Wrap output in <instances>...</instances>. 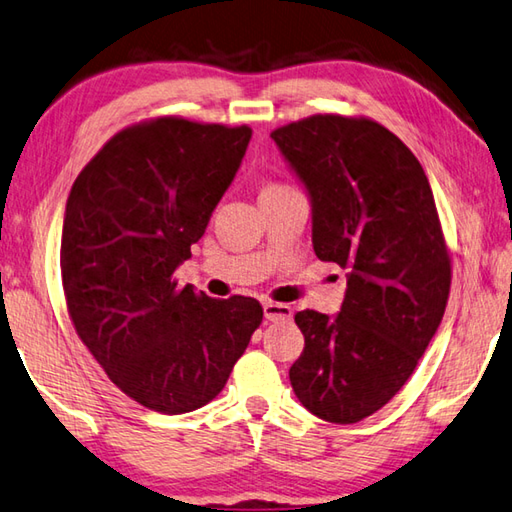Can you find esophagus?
Returning <instances> with one entry per match:
<instances>
[{"mask_svg": "<svg viewBox=\"0 0 512 512\" xmlns=\"http://www.w3.org/2000/svg\"><path fill=\"white\" fill-rule=\"evenodd\" d=\"M264 317L268 322H282V319L293 317V310L288 304H277V302H266L264 304Z\"/></svg>", "mask_w": 512, "mask_h": 512, "instance_id": "1", "label": "esophagus"}]
</instances>
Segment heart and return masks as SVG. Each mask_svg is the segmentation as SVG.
<instances>
[{"label": "heart", "mask_w": 512, "mask_h": 512, "mask_svg": "<svg viewBox=\"0 0 512 512\" xmlns=\"http://www.w3.org/2000/svg\"><path fill=\"white\" fill-rule=\"evenodd\" d=\"M279 188H288V186H282V184H266L262 193H266V190H279Z\"/></svg>", "instance_id": "heart-1"}]
</instances>
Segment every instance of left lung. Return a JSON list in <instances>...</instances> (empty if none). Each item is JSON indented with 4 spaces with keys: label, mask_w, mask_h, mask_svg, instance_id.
<instances>
[{
    "label": "left lung",
    "mask_w": 512,
    "mask_h": 512,
    "mask_svg": "<svg viewBox=\"0 0 512 512\" xmlns=\"http://www.w3.org/2000/svg\"><path fill=\"white\" fill-rule=\"evenodd\" d=\"M270 137L308 188L313 248L348 270L342 310H299L290 386L310 413L357 424L413 375L442 322L453 266L428 177L368 117L310 115Z\"/></svg>",
    "instance_id": "left-lung-1"
}]
</instances>
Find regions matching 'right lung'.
Segmentation results:
<instances>
[{
    "instance_id": "obj_1",
    "label": "right lung",
    "mask_w": 512,
    "mask_h": 512,
    "mask_svg": "<svg viewBox=\"0 0 512 512\" xmlns=\"http://www.w3.org/2000/svg\"><path fill=\"white\" fill-rule=\"evenodd\" d=\"M253 130L155 117L119 130L70 188L62 286L79 339L122 393L164 415L206 406L264 319L253 297L177 286Z\"/></svg>"
}]
</instances>
